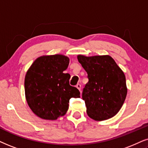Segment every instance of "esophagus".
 I'll return each instance as SVG.
<instances>
[{"instance_id":"1","label":"esophagus","mask_w":148,"mask_h":148,"mask_svg":"<svg viewBox=\"0 0 148 148\" xmlns=\"http://www.w3.org/2000/svg\"><path fill=\"white\" fill-rule=\"evenodd\" d=\"M76 87L77 88V89H79V90H80V89H81V85L78 83V84H77V85H76Z\"/></svg>"}]
</instances>
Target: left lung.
<instances>
[{"mask_svg":"<svg viewBox=\"0 0 148 148\" xmlns=\"http://www.w3.org/2000/svg\"><path fill=\"white\" fill-rule=\"evenodd\" d=\"M78 60L89 79L82 93L87 115L96 121L111 118L120 110L127 95L124 72L108 55H78Z\"/></svg>","mask_w":148,"mask_h":148,"instance_id":"1","label":"left lung"}]
</instances>
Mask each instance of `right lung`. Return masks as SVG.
Wrapping results in <instances>:
<instances>
[{"label":"right lung","mask_w":148,"mask_h":148,"mask_svg":"<svg viewBox=\"0 0 148 148\" xmlns=\"http://www.w3.org/2000/svg\"><path fill=\"white\" fill-rule=\"evenodd\" d=\"M69 58L61 55L43 56L35 60L24 80L27 103L32 111L44 119L55 120L68 111L71 98H79L80 91L70 85Z\"/></svg>","instance_id":"add662e5"}]
</instances>
